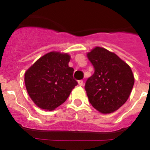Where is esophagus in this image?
I'll list each match as a JSON object with an SVG mask.
<instances>
[{"mask_svg":"<svg viewBox=\"0 0 150 150\" xmlns=\"http://www.w3.org/2000/svg\"><path fill=\"white\" fill-rule=\"evenodd\" d=\"M78 84H79V86H83V80H79V81H78Z\"/></svg>","mask_w":150,"mask_h":150,"instance_id":"1","label":"esophagus"}]
</instances>
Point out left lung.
I'll return each mask as SVG.
<instances>
[{"label": "left lung", "mask_w": 150, "mask_h": 150, "mask_svg": "<svg viewBox=\"0 0 150 150\" xmlns=\"http://www.w3.org/2000/svg\"><path fill=\"white\" fill-rule=\"evenodd\" d=\"M95 72L85 89L89 103L102 113L117 110L128 100L134 83L132 69L113 52L97 46L87 54Z\"/></svg>", "instance_id": "obj_1"}]
</instances>
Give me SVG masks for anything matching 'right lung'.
<instances>
[{"label": "right lung", "instance_id": "right-lung-1", "mask_svg": "<svg viewBox=\"0 0 150 150\" xmlns=\"http://www.w3.org/2000/svg\"><path fill=\"white\" fill-rule=\"evenodd\" d=\"M71 56L51 52L40 58L25 74L26 89L40 108L53 110L65 101L78 84L68 66Z\"/></svg>", "mask_w": 150, "mask_h": 150}]
</instances>
